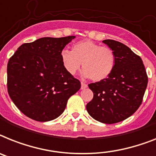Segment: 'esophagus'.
<instances>
[{
  "label": "esophagus",
  "instance_id": "34e87169",
  "mask_svg": "<svg viewBox=\"0 0 156 156\" xmlns=\"http://www.w3.org/2000/svg\"><path fill=\"white\" fill-rule=\"evenodd\" d=\"M87 84H86V83H84V82H81V89L82 90H84V89L87 88Z\"/></svg>",
  "mask_w": 156,
  "mask_h": 156
}]
</instances>
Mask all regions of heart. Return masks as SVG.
I'll list each match as a JSON object with an SVG mask.
<instances>
[{
  "label": "heart",
  "mask_w": 156,
  "mask_h": 156,
  "mask_svg": "<svg viewBox=\"0 0 156 156\" xmlns=\"http://www.w3.org/2000/svg\"><path fill=\"white\" fill-rule=\"evenodd\" d=\"M61 60L68 74L74 75L82 63V75L94 82L105 80L112 73L116 65V55L111 48L101 47L90 40L76 43L72 51L63 49Z\"/></svg>",
  "instance_id": "1"
}]
</instances>
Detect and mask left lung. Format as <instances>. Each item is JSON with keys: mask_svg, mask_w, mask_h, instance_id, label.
<instances>
[{"mask_svg": "<svg viewBox=\"0 0 156 156\" xmlns=\"http://www.w3.org/2000/svg\"><path fill=\"white\" fill-rule=\"evenodd\" d=\"M102 42L115 53L116 65L105 80L88 85L94 98L86 105V110L98 121L115 124L140 106L148 78L141 58L129 47L116 40Z\"/></svg>", "mask_w": 156, "mask_h": 156, "instance_id": "left-lung-1", "label": "left lung"}]
</instances>
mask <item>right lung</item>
Masks as SVG:
<instances>
[{
	"mask_svg": "<svg viewBox=\"0 0 156 156\" xmlns=\"http://www.w3.org/2000/svg\"><path fill=\"white\" fill-rule=\"evenodd\" d=\"M74 38H40L22 44L9 58L8 92L27 117L41 122L57 118L81 88L80 81L68 74L61 60V51Z\"/></svg>",
	"mask_w": 156,
	"mask_h": 156,
	"instance_id": "obj_1",
	"label": "right lung"
}]
</instances>
